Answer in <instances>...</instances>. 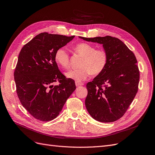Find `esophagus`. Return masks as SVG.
<instances>
[{
  "mask_svg": "<svg viewBox=\"0 0 155 155\" xmlns=\"http://www.w3.org/2000/svg\"><path fill=\"white\" fill-rule=\"evenodd\" d=\"M75 85L77 87H79V86H82L84 85L83 83L82 82H75Z\"/></svg>",
  "mask_w": 155,
  "mask_h": 155,
  "instance_id": "obj_1",
  "label": "esophagus"
}]
</instances>
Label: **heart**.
Instances as JSON below:
<instances>
[{"label":"heart","mask_w":155,"mask_h":155,"mask_svg":"<svg viewBox=\"0 0 155 155\" xmlns=\"http://www.w3.org/2000/svg\"><path fill=\"white\" fill-rule=\"evenodd\" d=\"M73 51L82 57L80 63V68L71 70L66 73V76L76 82H82L90 75H98L105 70L108 61V54L104 48L96 49L92 45L81 43L75 45ZM56 63L64 69L70 67V56L63 48H58L54 53Z\"/></svg>","instance_id":"b5f03b06"}]
</instances>
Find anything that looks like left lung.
Here are the masks:
<instances>
[{"mask_svg":"<svg viewBox=\"0 0 155 155\" xmlns=\"http://www.w3.org/2000/svg\"><path fill=\"white\" fill-rule=\"evenodd\" d=\"M79 38L102 44L108 54L105 70L87 84V111L96 120L114 122L124 116L138 91L140 70L136 56L117 38Z\"/></svg>","mask_w":155,"mask_h":155,"instance_id":"obj_1","label":"left lung"}]
</instances>
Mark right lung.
Returning <instances> with one entry per match:
<instances>
[{
	"mask_svg": "<svg viewBox=\"0 0 155 155\" xmlns=\"http://www.w3.org/2000/svg\"><path fill=\"white\" fill-rule=\"evenodd\" d=\"M74 37L42 32L19 53L14 73L16 92L22 106L39 120L56 118L76 89L74 80L66 78L54 60L55 51ZM57 81L59 85L53 86Z\"/></svg>",
	"mask_w": 155,
	"mask_h": 155,
	"instance_id": "right-lung-1",
	"label": "right lung"
}]
</instances>
